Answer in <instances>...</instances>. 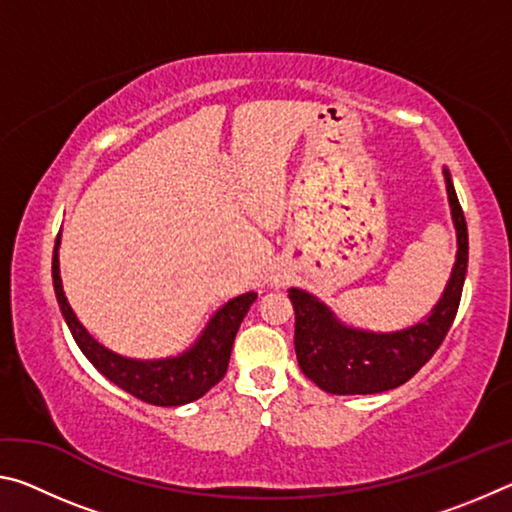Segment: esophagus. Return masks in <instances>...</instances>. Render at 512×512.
<instances>
[{"label":"esophagus","instance_id":"obj_1","mask_svg":"<svg viewBox=\"0 0 512 512\" xmlns=\"http://www.w3.org/2000/svg\"><path fill=\"white\" fill-rule=\"evenodd\" d=\"M282 282H284V277H282V275H273V284H275V287H280Z\"/></svg>","mask_w":512,"mask_h":512}]
</instances>
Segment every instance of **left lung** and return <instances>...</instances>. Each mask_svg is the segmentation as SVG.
<instances>
[{"mask_svg": "<svg viewBox=\"0 0 512 512\" xmlns=\"http://www.w3.org/2000/svg\"><path fill=\"white\" fill-rule=\"evenodd\" d=\"M443 180L456 230V257L445 289L427 316L393 332H375L345 323L314 293L298 287L289 289L296 311L293 345L298 366L323 391L332 395L391 391L409 381L447 336L467 273V223L447 167H443Z\"/></svg>", "mask_w": 512, "mask_h": 512, "instance_id": "8db88e82", "label": "left lung"}]
</instances>
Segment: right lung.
<instances>
[{
  "instance_id": "obj_1",
  "label": "right lung",
  "mask_w": 512,
  "mask_h": 512,
  "mask_svg": "<svg viewBox=\"0 0 512 512\" xmlns=\"http://www.w3.org/2000/svg\"><path fill=\"white\" fill-rule=\"evenodd\" d=\"M58 248L60 232L56 237L54 257H51V277H54L60 314H63L76 345L103 377L137 400L155 406L189 404L219 384L225 370H228L232 343H235L241 320L246 318L250 305L257 300L255 291L230 298L216 309L187 350L160 359H135L106 348L101 341L94 339L79 316L74 314L65 296L63 277H60Z\"/></svg>"
}]
</instances>
